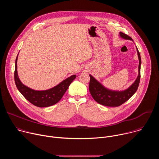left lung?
Returning <instances> with one entry per match:
<instances>
[{"label":"left lung","instance_id":"1","mask_svg":"<svg viewBox=\"0 0 159 159\" xmlns=\"http://www.w3.org/2000/svg\"><path fill=\"white\" fill-rule=\"evenodd\" d=\"M120 36L126 39L132 40L128 35L122 32L120 33ZM139 59V75L134 82L126 90L123 91H114L105 88L101 84L96 80L92 75H90L89 91L93 99L99 104L106 106L117 107L120 106L128 101L137 91L140 80V65L141 57L138 48H137Z\"/></svg>","mask_w":159,"mask_h":159}]
</instances>
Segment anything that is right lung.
<instances>
[{"label":"right lung","instance_id":"obj_1","mask_svg":"<svg viewBox=\"0 0 159 159\" xmlns=\"http://www.w3.org/2000/svg\"><path fill=\"white\" fill-rule=\"evenodd\" d=\"M17 57L16 59L14 71V80L16 87L22 96L37 107H45L57 104L62 98L67 89L76 77L75 75H72L48 90H35L25 85L20 81L17 72Z\"/></svg>","mask_w":159,"mask_h":159}]
</instances>
